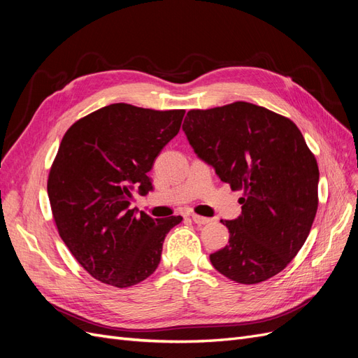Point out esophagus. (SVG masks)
I'll use <instances>...</instances> for the list:
<instances>
[{"instance_id":"obj_1","label":"esophagus","mask_w":358,"mask_h":358,"mask_svg":"<svg viewBox=\"0 0 358 358\" xmlns=\"http://www.w3.org/2000/svg\"><path fill=\"white\" fill-rule=\"evenodd\" d=\"M192 221L199 224V225H204V224H209L212 220L210 218H206V216H200V215H192L191 216Z\"/></svg>"}]
</instances>
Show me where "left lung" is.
Instances as JSON below:
<instances>
[{
    "instance_id": "1",
    "label": "left lung",
    "mask_w": 358,
    "mask_h": 358,
    "mask_svg": "<svg viewBox=\"0 0 358 358\" xmlns=\"http://www.w3.org/2000/svg\"><path fill=\"white\" fill-rule=\"evenodd\" d=\"M182 128L221 180L243 191L242 215L221 221L230 239L210 254L212 266L246 285L282 272L306 242L318 209V164L297 125L236 101L189 110Z\"/></svg>"
}]
</instances>
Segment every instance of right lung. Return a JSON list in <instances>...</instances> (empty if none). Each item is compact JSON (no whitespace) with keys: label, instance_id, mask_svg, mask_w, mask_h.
I'll list each match as a JSON object with an SVG mask.
<instances>
[{"label":"right lung","instance_id":"1","mask_svg":"<svg viewBox=\"0 0 358 358\" xmlns=\"http://www.w3.org/2000/svg\"><path fill=\"white\" fill-rule=\"evenodd\" d=\"M183 115L116 103L80 117L62 137L48 179L53 221L79 264L103 284L127 288L149 278L166 234L182 221L136 215L128 206L133 189H152L148 173Z\"/></svg>","mask_w":358,"mask_h":358}]
</instances>
